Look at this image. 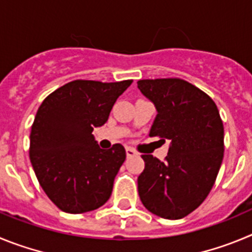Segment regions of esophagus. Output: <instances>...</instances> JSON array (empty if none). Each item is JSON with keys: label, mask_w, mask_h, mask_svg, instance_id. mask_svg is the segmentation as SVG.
<instances>
[{"label": "esophagus", "mask_w": 252, "mask_h": 252, "mask_svg": "<svg viewBox=\"0 0 252 252\" xmlns=\"http://www.w3.org/2000/svg\"><path fill=\"white\" fill-rule=\"evenodd\" d=\"M126 157H133V156H137V151L133 148H130V147H126Z\"/></svg>", "instance_id": "34e87169"}]
</instances>
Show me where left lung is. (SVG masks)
Instances as JSON below:
<instances>
[{"label":"left lung","instance_id":"left-lung-1","mask_svg":"<svg viewBox=\"0 0 252 252\" xmlns=\"http://www.w3.org/2000/svg\"><path fill=\"white\" fill-rule=\"evenodd\" d=\"M138 88L158 112L149 135L171 142L164 162L142 156L140 201L163 219H183L205 201L216 181L225 148L222 119L215 101L183 79L138 80Z\"/></svg>","mask_w":252,"mask_h":252}]
</instances>
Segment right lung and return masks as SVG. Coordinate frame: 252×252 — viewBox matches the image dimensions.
<instances>
[{
    "label": "right lung",
    "instance_id": "obj_1",
    "mask_svg": "<svg viewBox=\"0 0 252 252\" xmlns=\"http://www.w3.org/2000/svg\"><path fill=\"white\" fill-rule=\"evenodd\" d=\"M133 80H74L47 95L30 134V160L54 205L67 214L96 210L109 199L126 149H101L92 134L109 118Z\"/></svg>",
    "mask_w": 252,
    "mask_h": 252
}]
</instances>
